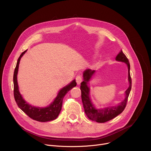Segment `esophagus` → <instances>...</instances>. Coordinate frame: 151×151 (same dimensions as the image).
<instances>
[{
	"label": "esophagus",
	"mask_w": 151,
	"mask_h": 151,
	"mask_svg": "<svg viewBox=\"0 0 151 151\" xmlns=\"http://www.w3.org/2000/svg\"><path fill=\"white\" fill-rule=\"evenodd\" d=\"M76 81L78 85H80V84L81 83V82H82V78H81V76L80 75L76 76Z\"/></svg>",
	"instance_id": "esophagus-1"
}]
</instances>
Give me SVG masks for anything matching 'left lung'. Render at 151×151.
Returning <instances> with one entry per match:
<instances>
[{"label": "left lung", "mask_w": 151, "mask_h": 151, "mask_svg": "<svg viewBox=\"0 0 151 151\" xmlns=\"http://www.w3.org/2000/svg\"><path fill=\"white\" fill-rule=\"evenodd\" d=\"M117 61L125 63L128 67V80L129 82V87L125 92V99L117 105L108 106L102 108H98L93 104L90 98V88L88 86L89 82L92 79L96 73V70L86 69L83 72V81L81 84V98L83 101L85 113L87 116L91 120L98 123H104L110 120L119 114L122 113L127 105V102L129 94L131 90L132 81L130 75V64L128 59L122 50L116 57Z\"/></svg>", "instance_id": "left-lung-1"}]
</instances>
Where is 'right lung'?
Returning <instances> with one entry per match:
<instances>
[{
    "instance_id": "obj_1",
    "label": "right lung",
    "mask_w": 151,
    "mask_h": 151,
    "mask_svg": "<svg viewBox=\"0 0 151 151\" xmlns=\"http://www.w3.org/2000/svg\"><path fill=\"white\" fill-rule=\"evenodd\" d=\"M26 51L27 50L24 51L20 55L17 60L14 72V95L15 101L18 106L31 119L42 122L53 120L58 117L60 113L62 108L63 100L65 95L71 89L76 86V80L73 79L69 84L61 88L57 94V97L48 106L45 107H38L31 105L28 102H26L23 99L22 95L20 93L17 82V74L20 61L21 58L23 56V55Z\"/></svg>"
}]
</instances>
